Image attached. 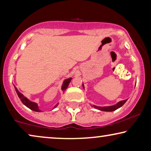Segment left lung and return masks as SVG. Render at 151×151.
<instances>
[{
	"mask_svg": "<svg viewBox=\"0 0 151 151\" xmlns=\"http://www.w3.org/2000/svg\"><path fill=\"white\" fill-rule=\"evenodd\" d=\"M82 86H83V88L84 89V86L83 83H82ZM128 99L124 100H122L120 102H118L117 104H115L114 105H112V106H96V105H91V106L92 107H94L95 109H98V110L102 111H107V112H111V111H114L115 110H117V109L120 108L122 106H123L124 104H125V102H127Z\"/></svg>",
	"mask_w": 151,
	"mask_h": 151,
	"instance_id": "1",
	"label": "left lung"
}]
</instances>
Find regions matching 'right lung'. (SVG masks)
I'll list each match as a JSON object with an SVG mask.
<instances>
[{
	"label": "right lung",
	"mask_w": 151,
	"mask_h": 151,
	"mask_svg": "<svg viewBox=\"0 0 151 151\" xmlns=\"http://www.w3.org/2000/svg\"><path fill=\"white\" fill-rule=\"evenodd\" d=\"M71 79H72V78H67V79H65V80H64L63 85H62V87H61V89L63 92L65 91L67 88L68 86H69V84L70 83V82H71ZM14 87H15V90L16 91V93H17L18 96L19 97V98L20 99V100H21L22 104H23L24 105H25L27 107H28V108L30 109L31 110L36 111V112H41V111H40V109H39L38 104H37V103L34 102H32V101L29 100L28 98H27L25 96H24L21 93L18 91L17 88H16L15 86H14ZM58 104H59V103H58V104H55L54 107H53V109H55V107H57V106L58 105Z\"/></svg>",
	"instance_id": "add662e5"
}]
</instances>
